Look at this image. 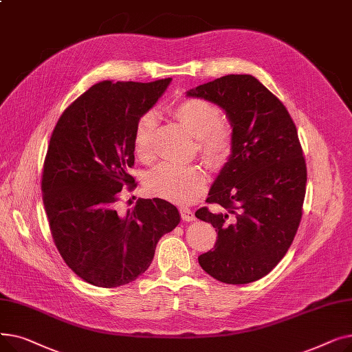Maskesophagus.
<instances>
[{"mask_svg": "<svg viewBox=\"0 0 352 352\" xmlns=\"http://www.w3.org/2000/svg\"><path fill=\"white\" fill-rule=\"evenodd\" d=\"M179 212H181V217H182V219L184 221H194L195 219V215H194V212L190 210V208H187V207H181L179 208Z\"/></svg>", "mask_w": 352, "mask_h": 352, "instance_id": "1", "label": "esophagus"}]
</instances>
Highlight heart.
Wrapping results in <instances>:
<instances>
[{"mask_svg":"<svg viewBox=\"0 0 352 352\" xmlns=\"http://www.w3.org/2000/svg\"><path fill=\"white\" fill-rule=\"evenodd\" d=\"M173 114L198 138L201 157L214 166L223 165L231 155L234 135L231 125L223 120L217 104L202 98H184L171 107ZM157 118L153 113L142 114L134 128V153L148 161L154 155ZM207 174L198 165L161 162L145 177V188L151 195L188 204L207 187Z\"/></svg>","mask_w":352,"mask_h":352,"instance_id":"b5f03b06","label":"heart"}]
</instances>
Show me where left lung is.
I'll use <instances>...</instances> for the list:
<instances>
[{"mask_svg":"<svg viewBox=\"0 0 352 352\" xmlns=\"http://www.w3.org/2000/svg\"><path fill=\"white\" fill-rule=\"evenodd\" d=\"M223 108L234 145L195 217L218 232L198 256L212 278L248 284L263 278L287 254L302 217L307 164L285 105L247 74H230L187 92Z\"/></svg>","mask_w":352,"mask_h":352,"instance_id":"8db88e82","label":"left lung"}]
</instances>
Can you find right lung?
Masks as SVG:
<instances>
[{
  "mask_svg": "<svg viewBox=\"0 0 352 352\" xmlns=\"http://www.w3.org/2000/svg\"><path fill=\"white\" fill-rule=\"evenodd\" d=\"M171 82L102 81L61 114L43 168V201L51 235L65 264L101 288L135 281L151 265L160 238L179 223L171 202L137 201L117 212L122 188L137 184L134 128Z\"/></svg>",
  "mask_w": 352,
  "mask_h": 352,
  "instance_id": "obj_1",
  "label": "right lung"
}]
</instances>
